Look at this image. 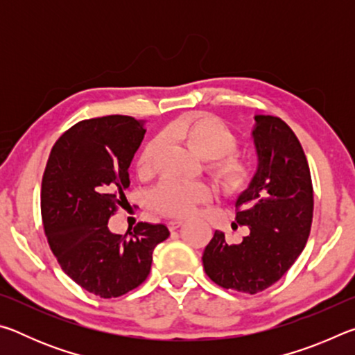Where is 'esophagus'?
<instances>
[{
  "label": "esophagus",
  "mask_w": 355,
  "mask_h": 355,
  "mask_svg": "<svg viewBox=\"0 0 355 355\" xmlns=\"http://www.w3.org/2000/svg\"><path fill=\"white\" fill-rule=\"evenodd\" d=\"M182 225H183V220L182 219H172V220H169V224H167V227H169L171 232L177 230V228H180Z\"/></svg>",
  "instance_id": "esophagus-1"
}]
</instances>
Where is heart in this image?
<instances>
[{"instance_id":"obj_1","label":"heart","mask_w":355,"mask_h":355,"mask_svg":"<svg viewBox=\"0 0 355 355\" xmlns=\"http://www.w3.org/2000/svg\"><path fill=\"white\" fill-rule=\"evenodd\" d=\"M166 141H178L188 146L202 158L209 175L225 192L244 189L254 175V164L248 155L238 152V136L224 120L213 114H191L167 123L161 131ZM161 141H148L136 159V171L141 178H152L158 166ZM213 194L205 182H178L164 180L152 194V205L164 216L183 218L194 211Z\"/></svg>"}]
</instances>
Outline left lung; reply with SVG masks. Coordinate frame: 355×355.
<instances>
[{
    "label": "left lung",
    "mask_w": 355,
    "mask_h": 355,
    "mask_svg": "<svg viewBox=\"0 0 355 355\" xmlns=\"http://www.w3.org/2000/svg\"><path fill=\"white\" fill-rule=\"evenodd\" d=\"M252 136L258 167L236 200V222L250 233L232 244L216 230L202 261L216 285L255 294L282 279L307 244L313 186L302 146L284 120L255 116Z\"/></svg>",
    "instance_id": "1"
}]
</instances>
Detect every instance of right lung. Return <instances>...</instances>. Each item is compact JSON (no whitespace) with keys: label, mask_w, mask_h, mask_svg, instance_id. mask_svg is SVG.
<instances>
[{"label":"right lung","mask_w":355,"mask_h":355,"mask_svg":"<svg viewBox=\"0 0 355 355\" xmlns=\"http://www.w3.org/2000/svg\"><path fill=\"white\" fill-rule=\"evenodd\" d=\"M144 135V123L130 116L81 120L53 146L42 178V222L51 252L71 280L103 299L139 286L153 249L169 236L166 225L148 222L130 236L107 228L127 200L128 167Z\"/></svg>","instance_id":"obj_1"}]
</instances>
